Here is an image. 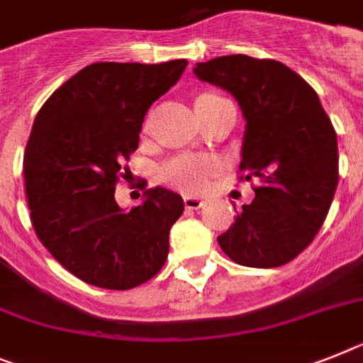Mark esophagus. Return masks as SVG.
I'll return each instance as SVG.
<instances>
[{
	"label": "esophagus",
	"mask_w": 363,
	"mask_h": 363,
	"mask_svg": "<svg viewBox=\"0 0 363 363\" xmlns=\"http://www.w3.org/2000/svg\"><path fill=\"white\" fill-rule=\"evenodd\" d=\"M184 206L190 210H199L205 206V201L196 196H184Z\"/></svg>",
	"instance_id": "1"
}]
</instances>
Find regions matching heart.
Segmentation results:
<instances>
[{
  "label": "heart",
  "instance_id": "b5f03b06",
  "mask_svg": "<svg viewBox=\"0 0 363 363\" xmlns=\"http://www.w3.org/2000/svg\"><path fill=\"white\" fill-rule=\"evenodd\" d=\"M223 97L214 94H205L197 101H218ZM221 172V162L214 157L206 155H182L166 164L162 167L164 181L169 182L172 186L186 194H199L208 186L212 177Z\"/></svg>",
  "mask_w": 363,
  "mask_h": 363
}]
</instances>
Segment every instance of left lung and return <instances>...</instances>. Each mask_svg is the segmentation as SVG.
<instances>
[{"label": "left lung", "instance_id": "obj_1", "mask_svg": "<svg viewBox=\"0 0 363 363\" xmlns=\"http://www.w3.org/2000/svg\"><path fill=\"white\" fill-rule=\"evenodd\" d=\"M194 73L238 101L245 118L240 172L262 181L218 236L219 247L240 266L288 264L312 243L336 194V130L315 90L279 60L227 55L197 62Z\"/></svg>", "mask_w": 363, "mask_h": 363}]
</instances>
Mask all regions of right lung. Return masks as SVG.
Wrapping results in <instances>:
<instances>
[{"mask_svg":"<svg viewBox=\"0 0 363 363\" xmlns=\"http://www.w3.org/2000/svg\"><path fill=\"white\" fill-rule=\"evenodd\" d=\"M188 60L96 62L57 88L36 114L23 157L36 236L86 284L130 290L162 269L169 230L184 201L166 188L123 210L114 199L121 168L138 149L149 106L181 79Z\"/></svg>","mask_w":363,"mask_h":363,"instance_id":"right-lung-1","label":"right lung"}]
</instances>
